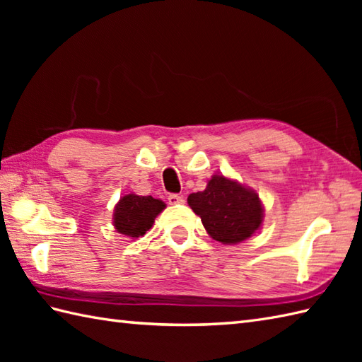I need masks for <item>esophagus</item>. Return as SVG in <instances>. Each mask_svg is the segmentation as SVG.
Wrapping results in <instances>:
<instances>
[{
	"mask_svg": "<svg viewBox=\"0 0 362 362\" xmlns=\"http://www.w3.org/2000/svg\"><path fill=\"white\" fill-rule=\"evenodd\" d=\"M185 202V199H183L182 196H179V194H169L168 196V204L169 205H180V204H183Z\"/></svg>",
	"mask_w": 362,
	"mask_h": 362,
	"instance_id": "1",
	"label": "esophagus"
}]
</instances>
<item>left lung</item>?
I'll return each mask as SVG.
<instances>
[{
  "instance_id": "obj_1",
  "label": "left lung",
  "mask_w": 362,
  "mask_h": 362,
  "mask_svg": "<svg viewBox=\"0 0 362 362\" xmlns=\"http://www.w3.org/2000/svg\"><path fill=\"white\" fill-rule=\"evenodd\" d=\"M188 205L213 240L222 244L247 240L263 222L258 194L224 175H213L204 191L189 194Z\"/></svg>"
}]
</instances>
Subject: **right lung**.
<instances>
[{
  "instance_id": "add662e5",
  "label": "right lung",
  "mask_w": 362,
  "mask_h": 362,
  "mask_svg": "<svg viewBox=\"0 0 362 362\" xmlns=\"http://www.w3.org/2000/svg\"><path fill=\"white\" fill-rule=\"evenodd\" d=\"M165 210V204L152 196L127 194L115 206L113 224L121 235L140 238L152 227L157 214Z\"/></svg>"
}]
</instances>
